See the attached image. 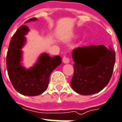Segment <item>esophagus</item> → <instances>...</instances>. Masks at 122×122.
Here are the masks:
<instances>
[{
	"mask_svg": "<svg viewBox=\"0 0 122 122\" xmlns=\"http://www.w3.org/2000/svg\"><path fill=\"white\" fill-rule=\"evenodd\" d=\"M62 61H63V62L64 64H68L69 63V62H70V60H69L68 58L64 56V57H63V58H62Z\"/></svg>",
	"mask_w": 122,
	"mask_h": 122,
	"instance_id": "1",
	"label": "esophagus"
}]
</instances>
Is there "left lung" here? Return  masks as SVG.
<instances>
[{
	"label": "left lung",
	"mask_w": 122,
	"mask_h": 122,
	"mask_svg": "<svg viewBox=\"0 0 122 122\" xmlns=\"http://www.w3.org/2000/svg\"><path fill=\"white\" fill-rule=\"evenodd\" d=\"M74 75L71 85L81 95L101 91L109 83L115 62V52L103 45L77 47L73 50Z\"/></svg>",
	"instance_id": "1"
}]
</instances>
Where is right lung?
<instances>
[{"label": "right lung", "instance_id": "add662e5", "mask_svg": "<svg viewBox=\"0 0 122 122\" xmlns=\"http://www.w3.org/2000/svg\"><path fill=\"white\" fill-rule=\"evenodd\" d=\"M31 18L25 23L36 21ZM30 31L26 25L21 26L12 36L7 55V68L9 77L17 92L24 96H38L48 87L51 72L62 63L59 56L50 57L43 53L33 66L26 68L22 64L21 49L26 43V35Z\"/></svg>", "mask_w": 122, "mask_h": 122}]
</instances>
